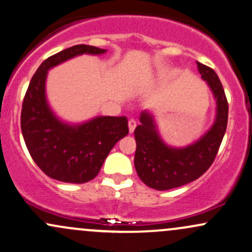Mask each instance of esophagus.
Wrapping results in <instances>:
<instances>
[{"label": "esophagus", "mask_w": 252, "mask_h": 252, "mask_svg": "<svg viewBox=\"0 0 252 252\" xmlns=\"http://www.w3.org/2000/svg\"><path fill=\"white\" fill-rule=\"evenodd\" d=\"M135 127H137V121L134 119H129L128 120V128H129V133L134 132Z\"/></svg>", "instance_id": "1"}]
</instances>
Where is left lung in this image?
<instances>
[{"instance_id":"left-lung-1","label":"left lung","mask_w":252,"mask_h":252,"mask_svg":"<svg viewBox=\"0 0 252 252\" xmlns=\"http://www.w3.org/2000/svg\"><path fill=\"white\" fill-rule=\"evenodd\" d=\"M197 67L217 103V114L211 128L196 143L179 149L167 146L161 140L149 112L140 114L141 124L134 129L135 170L139 178L155 190L179 188L203 176L214 162L225 134L229 105L220 80L212 68L200 62H197Z\"/></svg>"}]
</instances>
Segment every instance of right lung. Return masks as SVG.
Returning a JSON list of instances; mask_svg holds the SVG:
<instances>
[{"instance_id": "right-lung-1", "label": "right lung", "mask_w": 252, "mask_h": 252, "mask_svg": "<svg viewBox=\"0 0 252 252\" xmlns=\"http://www.w3.org/2000/svg\"><path fill=\"white\" fill-rule=\"evenodd\" d=\"M105 49L76 44L44 60L31 80L21 111V129L32 160L50 178L82 184L95 178L108 153L128 133L126 117H96L80 125L62 123L46 99L50 68L81 54Z\"/></svg>"}]
</instances>
